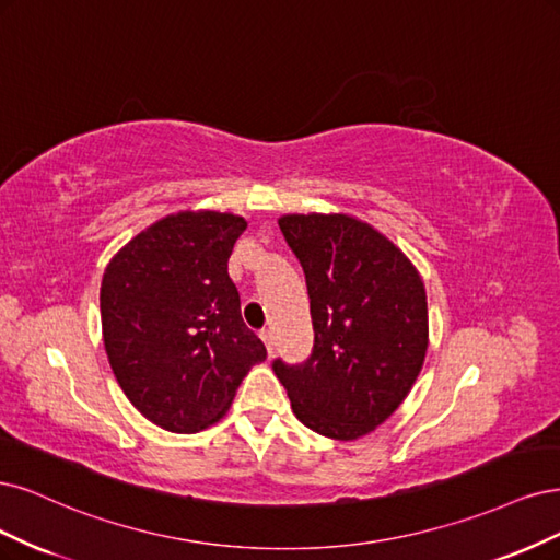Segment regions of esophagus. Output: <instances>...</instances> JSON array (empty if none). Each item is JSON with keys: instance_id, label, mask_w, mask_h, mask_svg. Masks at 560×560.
I'll list each match as a JSON object with an SVG mask.
<instances>
[{"instance_id": "obj_1", "label": "esophagus", "mask_w": 560, "mask_h": 560, "mask_svg": "<svg viewBox=\"0 0 560 560\" xmlns=\"http://www.w3.org/2000/svg\"><path fill=\"white\" fill-rule=\"evenodd\" d=\"M260 339L265 341V347H267V351L272 353L275 351V341H272V332L269 330H260Z\"/></svg>"}]
</instances>
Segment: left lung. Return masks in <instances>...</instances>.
<instances>
[{"label": "left lung", "mask_w": 560, "mask_h": 560, "mask_svg": "<svg viewBox=\"0 0 560 560\" xmlns=\"http://www.w3.org/2000/svg\"><path fill=\"white\" fill-rule=\"evenodd\" d=\"M279 228L304 269L316 337L306 363L275 360V372L306 428L358 440L395 413L423 368V279L386 234L351 213H285Z\"/></svg>", "instance_id": "left-lung-1"}]
</instances>
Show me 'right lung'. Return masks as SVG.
I'll list each match as a JSON object with an SVG mask.
<instances>
[{"label": "right lung", "instance_id": "1", "mask_svg": "<svg viewBox=\"0 0 560 560\" xmlns=\"http://www.w3.org/2000/svg\"><path fill=\"white\" fill-rule=\"evenodd\" d=\"M237 213H170L125 244L100 288L102 337L128 400L170 432L221 421L248 370L267 358L228 275Z\"/></svg>", "mask_w": 560, "mask_h": 560}]
</instances>
